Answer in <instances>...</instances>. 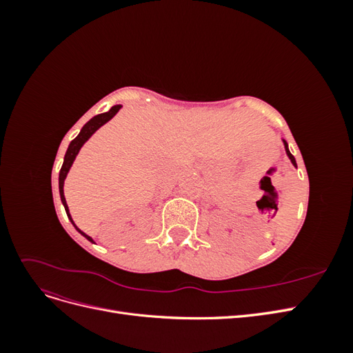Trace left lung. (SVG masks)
Segmentation results:
<instances>
[{"mask_svg":"<svg viewBox=\"0 0 353 353\" xmlns=\"http://www.w3.org/2000/svg\"><path fill=\"white\" fill-rule=\"evenodd\" d=\"M283 143H284V147H285V153H287L288 159H290V162L294 165V168H297V165H296V159H294V156L290 153V150H288V145H287L285 140H283Z\"/></svg>","mask_w":353,"mask_h":353,"instance_id":"8db88e82","label":"left lung"}]
</instances>
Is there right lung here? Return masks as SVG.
Returning <instances> with one entry per match:
<instances>
[{
    "label": "right lung",
    "mask_w": 353,
    "mask_h": 353,
    "mask_svg": "<svg viewBox=\"0 0 353 353\" xmlns=\"http://www.w3.org/2000/svg\"><path fill=\"white\" fill-rule=\"evenodd\" d=\"M121 108H122L121 104L113 105V108H112L109 112L94 116L92 119H90L87 123H85V125L82 126V130H81V132L78 134V137L74 138V140H72L70 144H69V147H68V152H66V154H65V160H63V165H61L60 174H59V191H60V199H61L63 206H65V209H66L68 218H69L70 222L73 223V227L77 228V230L82 234V236H83L85 239H87V240H90L91 243H94V240H92L90 236H87V234H85V232H82L77 225H74V222H73V219H72V216H70V213H69V208H68V203H66V199H65V191H63V187H65V179H66L68 174H69V169L72 168V165H73V162H74V159H77V156H78V153H79V150H81V147L90 140L91 135H92L95 131H97L100 126H103L105 122H109V121L112 119V117H113L117 112H119Z\"/></svg>",
    "instance_id": "right-lung-1"
}]
</instances>
